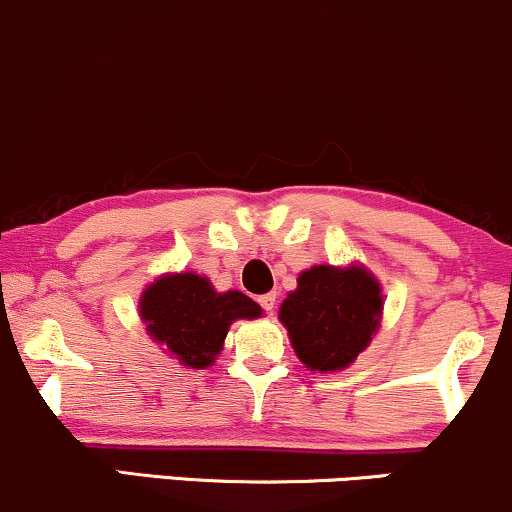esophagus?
<instances>
[{
    "label": "esophagus",
    "mask_w": 512,
    "mask_h": 512,
    "mask_svg": "<svg viewBox=\"0 0 512 512\" xmlns=\"http://www.w3.org/2000/svg\"><path fill=\"white\" fill-rule=\"evenodd\" d=\"M275 292H268V294H261V297H258V304L263 306V311H268V314H273V309H275Z\"/></svg>",
    "instance_id": "1"
}]
</instances>
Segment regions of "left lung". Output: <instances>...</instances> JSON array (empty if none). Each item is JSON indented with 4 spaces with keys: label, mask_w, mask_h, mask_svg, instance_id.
Here are the masks:
<instances>
[{
    "label": "left lung",
    "mask_w": 512,
    "mask_h": 512,
    "mask_svg": "<svg viewBox=\"0 0 512 512\" xmlns=\"http://www.w3.org/2000/svg\"><path fill=\"white\" fill-rule=\"evenodd\" d=\"M381 304V287L364 268L314 266L282 302L280 321L309 369L338 371L371 342Z\"/></svg>",
    "instance_id": "1"
}]
</instances>
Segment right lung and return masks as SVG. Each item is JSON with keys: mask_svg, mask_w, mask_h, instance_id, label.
I'll use <instances>...</instances> for the list:
<instances>
[{"mask_svg": "<svg viewBox=\"0 0 512 512\" xmlns=\"http://www.w3.org/2000/svg\"><path fill=\"white\" fill-rule=\"evenodd\" d=\"M148 333L184 366L203 369L222 350L234 318L261 316V306L242 292H215L194 273L165 275L141 297Z\"/></svg>", "mask_w": 512, "mask_h": 512, "instance_id": "right-lung-1", "label": "right lung"}]
</instances>
